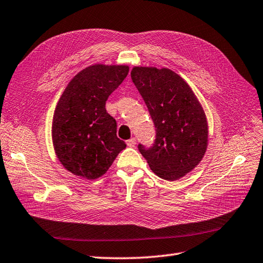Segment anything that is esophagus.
<instances>
[{
    "instance_id": "1",
    "label": "esophagus",
    "mask_w": 263,
    "mask_h": 263,
    "mask_svg": "<svg viewBox=\"0 0 263 263\" xmlns=\"http://www.w3.org/2000/svg\"><path fill=\"white\" fill-rule=\"evenodd\" d=\"M136 143H137V140H136V138H131L130 140H127V141H126V144H127V146H130V147H133L134 145H136Z\"/></svg>"
}]
</instances>
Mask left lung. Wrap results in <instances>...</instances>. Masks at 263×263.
<instances>
[{"instance_id":"1","label":"left lung","mask_w":263,"mask_h":263,"mask_svg":"<svg viewBox=\"0 0 263 263\" xmlns=\"http://www.w3.org/2000/svg\"><path fill=\"white\" fill-rule=\"evenodd\" d=\"M131 79L156 126L150 147L138 149L151 170L164 180L185 176L203 158L208 145V123L191 87L169 69L136 66Z\"/></svg>"}]
</instances>
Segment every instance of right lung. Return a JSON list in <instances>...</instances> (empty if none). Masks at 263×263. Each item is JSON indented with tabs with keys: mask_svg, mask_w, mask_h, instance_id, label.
<instances>
[{
	"mask_svg": "<svg viewBox=\"0 0 263 263\" xmlns=\"http://www.w3.org/2000/svg\"><path fill=\"white\" fill-rule=\"evenodd\" d=\"M127 73L126 65L89 66L71 80L60 98L52 123L53 144L60 162L76 176L98 179L125 149L105 102Z\"/></svg>",
	"mask_w": 263,
	"mask_h": 263,
	"instance_id": "add662e5",
	"label": "right lung"
}]
</instances>
